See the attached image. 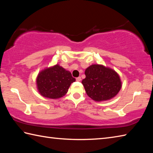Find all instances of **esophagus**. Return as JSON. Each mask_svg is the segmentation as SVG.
I'll return each mask as SVG.
<instances>
[{"mask_svg":"<svg viewBox=\"0 0 153 153\" xmlns=\"http://www.w3.org/2000/svg\"><path fill=\"white\" fill-rule=\"evenodd\" d=\"M76 79L77 82H80V81L82 80V78H81V77H76Z\"/></svg>","mask_w":153,"mask_h":153,"instance_id":"obj_1","label":"esophagus"}]
</instances>
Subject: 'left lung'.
Listing matches in <instances>:
<instances>
[{"mask_svg": "<svg viewBox=\"0 0 153 153\" xmlns=\"http://www.w3.org/2000/svg\"><path fill=\"white\" fill-rule=\"evenodd\" d=\"M85 74L82 83L87 95L95 101L113 98L122 87L118 74L102 65H91L85 70Z\"/></svg>", "mask_w": 153, "mask_h": 153, "instance_id": "8db88e82", "label": "left lung"}]
</instances>
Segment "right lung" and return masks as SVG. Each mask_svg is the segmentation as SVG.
<instances>
[{
	"label": "right lung",
	"instance_id": "right-lung-1",
	"mask_svg": "<svg viewBox=\"0 0 153 153\" xmlns=\"http://www.w3.org/2000/svg\"><path fill=\"white\" fill-rule=\"evenodd\" d=\"M75 81L70 71L56 64L39 74L37 85L41 95L56 99L66 95L71 83Z\"/></svg>",
	"mask_w": 153,
	"mask_h": 153
}]
</instances>
